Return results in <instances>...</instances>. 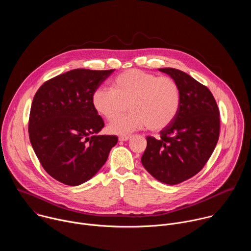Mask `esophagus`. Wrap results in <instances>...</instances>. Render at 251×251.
I'll use <instances>...</instances> for the list:
<instances>
[{
	"instance_id": "1",
	"label": "esophagus",
	"mask_w": 251,
	"mask_h": 251,
	"mask_svg": "<svg viewBox=\"0 0 251 251\" xmlns=\"http://www.w3.org/2000/svg\"><path fill=\"white\" fill-rule=\"evenodd\" d=\"M129 139H131V136H120L119 137V141H128Z\"/></svg>"
}]
</instances>
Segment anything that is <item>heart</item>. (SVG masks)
<instances>
[{
  "label": "heart",
  "mask_w": 251,
  "mask_h": 251,
  "mask_svg": "<svg viewBox=\"0 0 251 251\" xmlns=\"http://www.w3.org/2000/svg\"><path fill=\"white\" fill-rule=\"evenodd\" d=\"M96 112L112 121L129 108L131 113L108 126L112 134L126 135L147 126L159 131L170 125L181 106V89L176 80L140 69H129L113 80L111 88L99 87L92 95Z\"/></svg>",
  "instance_id": "heart-1"
}]
</instances>
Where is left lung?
Returning <instances> with one entry per match:
<instances>
[{
  "instance_id": "obj_1",
  "label": "left lung",
  "mask_w": 251,
  "mask_h": 251,
  "mask_svg": "<svg viewBox=\"0 0 251 251\" xmlns=\"http://www.w3.org/2000/svg\"><path fill=\"white\" fill-rule=\"evenodd\" d=\"M180 86L181 106L174 121L147 137L141 158L144 168L158 181L180 184L197 175L211 156L220 137V110L209 89L176 68H160Z\"/></svg>"
}]
</instances>
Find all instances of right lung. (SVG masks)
<instances>
[{
    "mask_svg": "<svg viewBox=\"0 0 251 251\" xmlns=\"http://www.w3.org/2000/svg\"><path fill=\"white\" fill-rule=\"evenodd\" d=\"M113 71L69 70L46 81L33 97L30 144L46 172L64 185L90 180L117 144L114 135H97L104 122L92 104L93 92Z\"/></svg>",
    "mask_w": 251,
    "mask_h": 251,
    "instance_id": "right-lung-1",
    "label": "right lung"
}]
</instances>
